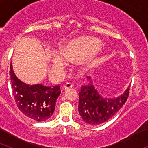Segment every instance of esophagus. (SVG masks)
Wrapping results in <instances>:
<instances>
[{
  "instance_id": "1",
  "label": "esophagus",
  "mask_w": 148,
  "mask_h": 148,
  "mask_svg": "<svg viewBox=\"0 0 148 148\" xmlns=\"http://www.w3.org/2000/svg\"><path fill=\"white\" fill-rule=\"evenodd\" d=\"M73 87V83H71V82H67V83H66V84H64V90H67V89H70Z\"/></svg>"
}]
</instances>
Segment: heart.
Listing matches in <instances>:
<instances>
[{
    "instance_id": "b5f03b06",
    "label": "heart",
    "mask_w": 148,
    "mask_h": 148,
    "mask_svg": "<svg viewBox=\"0 0 148 148\" xmlns=\"http://www.w3.org/2000/svg\"><path fill=\"white\" fill-rule=\"evenodd\" d=\"M99 40L92 38H79L68 43L62 50V56L68 60H77L95 53L100 49ZM53 64L56 66L61 67L64 61L60 56H55Z\"/></svg>"
}]
</instances>
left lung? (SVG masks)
<instances>
[{
  "instance_id": "1",
  "label": "left lung",
  "mask_w": 148,
  "mask_h": 148,
  "mask_svg": "<svg viewBox=\"0 0 148 148\" xmlns=\"http://www.w3.org/2000/svg\"><path fill=\"white\" fill-rule=\"evenodd\" d=\"M90 79V77H87ZM130 89L117 99H106L95 90L92 82L82 86L79 92L78 112L86 124L98 125L105 122L116 114L127 101Z\"/></svg>"
}]
</instances>
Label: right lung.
<instances>
[{
    "label": "right lung",
    "mask_w": 148,
    "mask_h": 148,
    "mask_svg": "<svg viewBox=\"0 0 148 148\" xmlns=\"http://www.w3.org/2000/svg\"><path fill=\"white\" fill-rule=\"evenodd\" d=\"M10 75L13 97L21 113L36 121L49 119L56 109V99L61 93L60 86L45 87L23 83L14 73L12 64Z\"/></svg>",
    "instance_id": "obj_1"
}]
</instances>
